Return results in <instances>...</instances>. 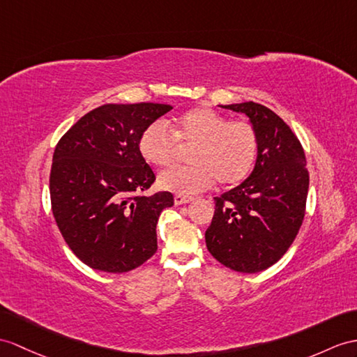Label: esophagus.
<instances>
[{
  "label": "esophagus",
  "mask_w": 357,
  "mask_h": 357,
  "mask_svg": "<svg viewBox=\"0 0 357 357\" xmlns=\"http://www.w3.org/2000/svg\"><path fill=\"white\" fill-rule=\"evenodd\" d=\"M192 197H188V195H180L177 194L176 197H174V203H176V206H180V204H188L192 202Z\"/></svg>",
  "instance_id": "34e87169"
}]
</instances>
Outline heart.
Segmentation results:
<instances>
[{
	"mask_svg": "<svg viewBox=\"0 0 357 357\" xmlns=\"http://www.w3.org/2000/svg\"><path fill=\"white\" fill-rule=\"evenodd\" d=\"M194 145L189 167H171L160 172L158 183L163 190L195 195L211 188L215 180L224 186L241 183L255 167L259 150L256 128L245 121H229L221 113L198 107L183 113L171 130L155 121L144 130L139 151L154 167L169 165L178 144Z\"/></svg>",
	"mask_w": 357,
	"mask_h": 357,
	"instance_id": "b5f03b06",
	"label": "heart"
}]
</instances>
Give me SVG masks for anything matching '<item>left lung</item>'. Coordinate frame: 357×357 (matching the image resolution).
Wrapping results in <instances>:
<instances>
[{
  "instance_id": "left-lung-1",
  "label": "left lung",
  "mask_w": 357,
  "mask_h": 357,
  "mask_svg": "<svg viewBox=\"0 0 357 357\" xmlns=\"http://www.w3.org/2000/svg\"><path fill=\"white\" fill-rule=\"evenodd\" d=\"M220 107L248 116L259 150L250 176L215 197L206 245L224 266L253 274L280 260L301 227L309 189L306 155L297 136L271 109L253 101Z\"/></svg>"
}]
</instances>
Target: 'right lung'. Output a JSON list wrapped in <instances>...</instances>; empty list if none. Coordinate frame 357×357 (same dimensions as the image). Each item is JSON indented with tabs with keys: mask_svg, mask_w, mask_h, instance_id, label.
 <instances>
[{
	"mask_svg": "<svg viewBox=\"0 0 357 357\" xmlns=\"http://www.w3.org/2000/svg\"><path fill=\"white\" fill-rule=\"evenodd\" d=\"M169 104H104L86 113L60 139L50 174L57 227L88 266L121 274L158 251V225L171 192L141 195L155 180L139 151L144 130Z\"/></svg>",
	"mask_w": 357,
	"mask_h": 357,
	"instance_id": "obj_1",
	"label": "right lung"
}]
</instances>
